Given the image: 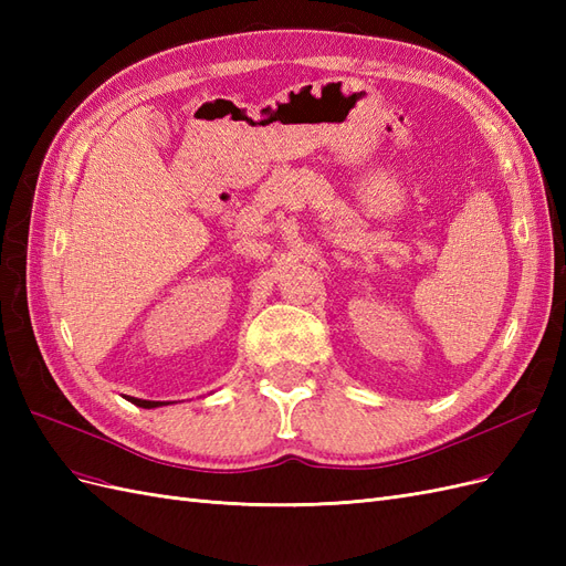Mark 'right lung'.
Instances as JSON below:
<instances>
[{"instance_id":"add662e5","label":"right lung","mask_w":566,"mask_h":566,"mask_svg":"<svg viewBox=\"0 0 566 566\" xmlns=\"http://www.w3.org/2000/svg\"><path fill=\"white\" fill-rule=\"evenodd\" d=\"M129 401L134 406H142V408H158V406L165 403V401H146V399H134V397H129Z\"/></svg>"}]
</instances>
